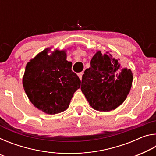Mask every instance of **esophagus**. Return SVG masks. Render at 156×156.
I'll return each mask as SVG.
<instances>
[{
	"instance_id": "obj_1",
	"label": "esophagus",
	"mask_w": 156,
	"mask_h": 156,
	"mask_svg": "<svg viewBox=\"0 0 156 156\" xmlns=\"http://www.w3.org/2000/svg\"><path fill=\"white\" fill-rule=\"evenodd\" d=\"M83 72H80V73H78V77L80 78V80H82V77H83Z\"/></svg>"
}]
</instances>
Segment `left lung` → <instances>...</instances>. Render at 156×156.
<instances>
[{
  "label": "left lung",
  "mask_w": 156,
  "mask_h": 156,
  "mask_svg": "<svg viewBox=\"0 0 156 156\" xmlns=\"http://www.w3.org/2000/svg\"><path fill=\"white\" fill-rule=\"evenodd\" d=\"M132 81L131 69H121L109 52L98 51L91 60V67L84 71L80 89L93 109L109 112L123 103Z\"/></svg>",
  "instance_id": "8db88e82"
}]
</instances>
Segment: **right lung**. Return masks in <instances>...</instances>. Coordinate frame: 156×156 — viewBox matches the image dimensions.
Segmentation results:
<instances>
[{"instance_id":"right-lung-1","label":"right lung","mask_w":156,"mask_h":156,"mask_svg":"<svg viewBox=\"0 0 156 156\" xmlns=\"http://www.w3.org/2000/svg\"><path fill=\"white\" fill-rule=\"evenodd\" d=\"M49 51L45 49L27 62L23 85L34 107L53 115L69 107L80 80L72 72L65 50L56 49L49 55Z\"/></svg>"}]
</instances>
